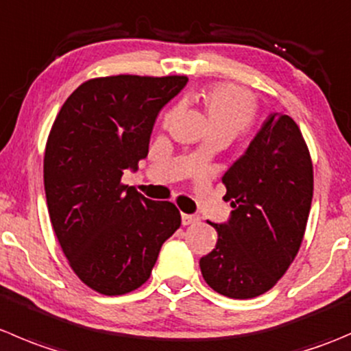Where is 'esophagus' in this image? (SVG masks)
Here are the masks:
<instances>
[{"label": "esophagus", "instance_id": "esophagus-1", "mask_svg": "<svg viewBox=\"0 0 351 351\" xmlns=\"http://www.w3.org/2000/svg\"><path fill=\"white\" fill-rule=\"evenodd\" d=\"M199 219H200V217L195 216V214H182L183 226H189V224L197 223V221H199Z\"/></svg>", "mask_w": 351, "mask_h": 351}]
</instances>
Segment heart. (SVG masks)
<instances>
[{
  "instance_id": "heart-1",
  "label": "heart",
  "mask_w": 351,
  "mask_h": 351,
  "mask_svg": "<svg viewBox=\"0 0 351 351\" xmlns=\"http://www.w3.org/2000/svg\"><path fill=\"white\" fill-rule=\"evenodd\" d=\"M210 132H224L234 137L250 127L257 114V101L250 90L234 84H214L200 94ZM173 113L168 114L171 120Z\"/></svg>"
}]
</instances>
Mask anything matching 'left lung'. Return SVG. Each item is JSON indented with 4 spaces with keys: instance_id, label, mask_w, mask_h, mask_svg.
<instances>
[{
    "instance_id": "8db88e82",
    "label": "left lung",
    "mask_w": 351,
    "mask_h": 351,
    "mask_svg": "<svg viewBox=\"0 0 351 351\" xmlns=\"http://www.w3.org/2000/svg\"><path fill=\"white\" fill-rule=\"evenodd\" d=\"M223 183L233 210L228 223H210L217 243L200 258V271L214 291L247 300L281 280L307 228L314 166L293 118L271 114Z\"/></svg>"
}]
</instances>
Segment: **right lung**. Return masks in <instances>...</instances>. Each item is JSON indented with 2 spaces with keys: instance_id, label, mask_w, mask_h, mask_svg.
Wrapping results in <instances>:
<instances>
[{
  "instance_id": "right-lung-1",
  "label": "right lung",
  "mask_w": 351,
  "mask_h": 351,
  "mask_svg": "<svg viewBox=\"0 0 351 351\" xmlns=\"http://www.w3.org/2000/svg\"><path fill=\"white\" fill-rule=\"evenodd\" d=\"M186 80L90 78L70 94L51 127L44 152L49 219L73 273L97 293L141 288L182 224L175 204L145 199L121 176L147 156L156 117Z\"/></svg>"
}]
</instances>
